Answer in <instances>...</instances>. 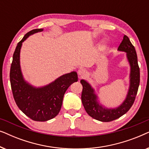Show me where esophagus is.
<instances>
[{
  "instance_id": "esophagus-1",
  "label": "esophagus",
  "mask_w": 149,
  "mask_h": 149,
  "mask_svg": "<svg viewBox=\"0 0 149 149\" xmlns=\"http://www.w3.org/2000/svg\"><path fill=\"white\" fill-rule=\"evenodd\" d=\"M78 74H79V77H80V78H82V77H85V75L87 74V71L85 70V69L81 68L78 70Z\"/></svg>"
}]
</instances>
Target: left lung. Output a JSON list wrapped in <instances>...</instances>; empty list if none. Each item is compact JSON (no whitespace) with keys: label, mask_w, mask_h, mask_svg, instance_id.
<instances>
[{"label":"left lung","mask_w":149,"mask_h":149,"mask_svg":"<svg viewBox=\"0 0 149 149\" xmlns=\"http://www.w3.org/2000/svg\"><path fill=\"white\" fill-rule=\"evenodd\" d=\"M118 51L126 53V58L130 67V85L126 97L121 104L115 108H108L102 104L94 88L85 79H81L83 85L81 100L87 113L93 119L102 122L115 120L125 114L135 100L140 84V68L136 49L129 38L124 35Z\"/></svg>","instance_id":"1"}]
</instances>
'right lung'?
Returning <instances> with one entry per match:
<instances>
[{
    "label": "right lung",
    "instance_id": "obj_1",
    "mask_svg": "<svg viewBox=\"0 0 149 149\" xmlns=\"http://www.w3.org/2000/svg\"><path fill=\"white\" fill-rule=\"evenodd\" d=\"M43 30L40 28L28 32L18 42L10 70V81L16 104L26 116L36 121H46L58 115L67 89L78 81L75 71L63 74L42 87L34 86L25 80L20 66L22 43L30 35Z\"/></svg>",
    "mask_w": 149,
    "mask_h": 149
}]
</instances>
